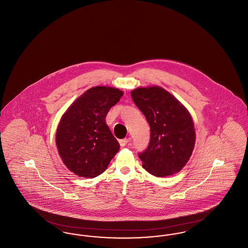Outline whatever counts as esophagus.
Listing matches in <instances>:
<instances>
[{
    "instance_id": "obj_1",
    "label": "esophagus",
    "mask_w": 248,
    "mask_h": 248,
    "mask_svg": "<svg viewBox=\"0 0 248 248\" xmlns=\"http://www.w3.org/2000/svg\"><path fill=\"white\" fill-rule=\"evenodd\" d=\"M128 142H129L128 139H124V140H119V143H120V145H121L122 147L126 146V144H127Z\"/></svg>"
}]
</instances>
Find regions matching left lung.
Segmentation results:
<instances>
[{"mask_svg":"<svg viewBox=\"0 0 248 248\" xmlns=\"http://www.w3.org/2000/svg\"><path fill=\"white\" fill-rule=\"evenodd\" d=\"M131 96L151 127L148 148L139 153L143 168L155 177L179 172L189 161L195 143L189 111L159 86L135 89Z\"/></svg>","mask_w":248,"mask_h":248,"instance_id":"obj_1","label":"left lung"}]
</instances>
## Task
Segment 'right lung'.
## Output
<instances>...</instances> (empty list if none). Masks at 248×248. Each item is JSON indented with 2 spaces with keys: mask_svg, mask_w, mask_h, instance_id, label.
Segmentation results:
<instances>
[{
  "mask_svg": "<svg viewBox=\"0 0 248 248\" xmlns=\"http://www.w3.org/2000/svg\"><path fill=\"white\" fill-rule=\"evenodd\" d=\"M123 94L112 87H93L78 97L63 114L56 143L63 163L77 176L97 177L117 154L120 145L105 118Z\"/></svg>",
  "mask_w": 248,
  "mask_h": 248,
  "instance_id": "add662e5",
  "label": "right lung"
}]
</instances>
